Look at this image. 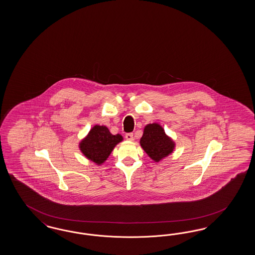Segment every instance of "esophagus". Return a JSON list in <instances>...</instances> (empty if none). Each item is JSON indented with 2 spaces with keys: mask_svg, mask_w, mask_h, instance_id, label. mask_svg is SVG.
I'll use <instances>...</instances> for the list:
<instances>
[{
  "mask_svg": "<svg viewBox=\"0 0 255 255\" xmlns=\"http://www.w3.org/2000/svg\"><path fill=\"white\" fill-rule=\"evenodd\" d=\"M125 137L129 141H132L133 140V134H132V132H128V133H126Z\"/></svg>",
  "mask_w": 255,
  "mask_h": 255,
  "instance_id": "esophagus-1",
  "label": "esophagus"
}]
</instances>
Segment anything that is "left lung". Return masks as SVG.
I'll list each match as a JSON object with an SVG mask.
<instances>
[{"mask_svg": "<svg viewBox=\"0 0 255 255\" xmlns=\"http://www.w3.org/2000/svg\"><path fill=\"white\" fill-rule=\"evenodd\" d=\"M140 146L148 157L158 162L173 153L176 143L159 124H147L140 138Z\"/></svg>", "mask_w": 255, "mask_h": 255, "instance_id": "left-lung-1", "label": "left lung"}]
</instances>
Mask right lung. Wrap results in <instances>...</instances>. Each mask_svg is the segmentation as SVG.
<instances>
[{"mask_svg":"<svg viewBox=\"0 0 255 255\" xmlns=\"http://www.w3.org/2000/svg\"><path fill=\"white\" fill-rule=\"evenodd\" d=\"M123 140L121 134H112L107 126L96 124L79 142V149L87 159L101 165Z\"/></svg>","mask_w":255,"mask_h":255,"instance_id":"right-lung-1","label":"right lung"}]
</instances>
